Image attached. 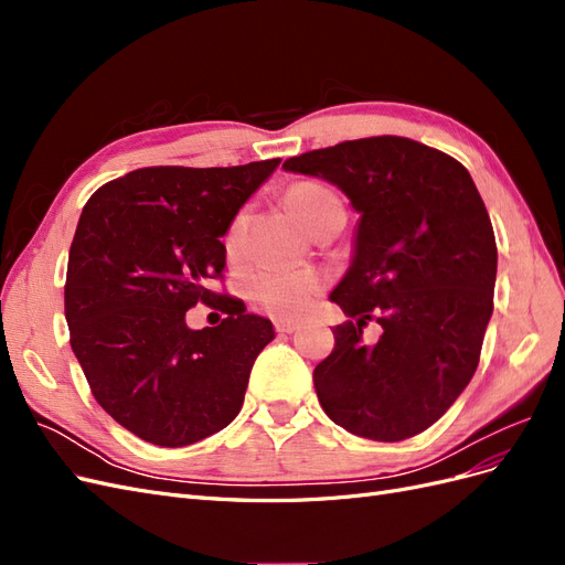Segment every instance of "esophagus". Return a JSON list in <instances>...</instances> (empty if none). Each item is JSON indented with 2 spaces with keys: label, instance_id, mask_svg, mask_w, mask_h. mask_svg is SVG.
Returning a JSON list of instances; mask_svg holds the SVG:
<instances>
[{
  "label": "esophagus",
  "instance_id": "esophagus-1",
  "mask_svg": "<svg viewBox=\"0 0 565 565\" xmlns=\"http://www.w3.org/2000/svg\"><path fill=\"white\" fill-rule=\"evenodd\" d=\"M276 330L282 334H292L299 330V322L297 320H276Z\"/></svg>",
  "mask_w": 565,
  "mask_h": 565
}]
</instances>
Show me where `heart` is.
Masks as SVG:
<instances>
[{
  "mask_svg": "<svg viewBox=\"0 0 565 565\" xmlns=\"http://www.w3.org/2000/svg\"><path fill=\"white\" fill-rule=\"evenodd\" d=\"M337 200L332 191L320 183H297L289 188L285 202L301 226H306L322 204ZM245 218L237 216L226 235L228 252L237 249L243 237ZM322 289V276L313 268H276L256 270L247 282V297L262 311L278 318H297L316 301Z\"/></svg>",
  "mask_w": 565,
  "mask_h": 565,
  "instance_id": "heart-1",
  "label": "heart"
}]
</instances>
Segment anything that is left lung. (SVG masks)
Instances as JSON below:
<instances>
[{"label": "left lung", "mask_w": 565, "mask_h": 565, "mask_svg": "<svg viewBox=\"0 0 565 565\" xmlns=\"http://www.w3.org/2000/svg\"><path fill=\"white\" fill-rule=\"evenodd\" d=\"M285 172L337 185L361 214L353 256L330 301L334 351L313 370L334 424L370 440H405L446 415L478 367L492 316L498 245L471 174L403 136L303 152ZM367 319L383 324L365 345Z\"/></svg>", "instance_id": "obj_1"}]
</instances>
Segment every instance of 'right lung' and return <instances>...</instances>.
Returning a JSON list of instances; mask_svg holds the SVG:
<instances>
[{"instance_id": "1", "label": "right lung", "mask_w": 565, "mask_h": 565, "mask_svg": "<svg viewBox=\"0 0 565 565\" xmlns=\"http://www.w3.org/2000/svg\"><path fill=\"white\" fill-rule=\"evenodd\" d=\"M280 158L241 167H146L84 204L67 256L65 320L94 398L152 446L183 448L241 413L249 372L276 330L216 295L221 237ZM202 300L227 313L191 331Z\"/></svg>"}]
</instances>
